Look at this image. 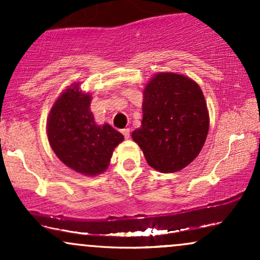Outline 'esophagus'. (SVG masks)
I'll list each match as a JSON object with an SVG mask.
<instances>
[{
	"label": "esophagus",
	"instance_id": "obj_1",
	"mask_svg": "<svg viewBox=\"0 0 260 260\" xmlns=\"http://www.w3.org/2000/svg\"><path fill=\"white\" fill-rule=\"evenodd\" d=\"M121 132H122V134H123L124 138H126V139L129 138V136H131V129H129V128H124V129H122Z\"/></svg>",
	"mask_w": 260,
	"mask_h": 260
}]
</instances>
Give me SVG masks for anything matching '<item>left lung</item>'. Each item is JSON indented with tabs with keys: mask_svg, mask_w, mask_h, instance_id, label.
<instances>
[{
	"mask_svg": "<svg viewBox=\"0 0 260 260\" xmlns=\"http://www.w3.org/2000/svg\"><path fill=\"white\" fill-rule=\"evenodd\" d=\"M209 131L204 95L192 79L159 73L144 89L142 127L132 138L149 166L164 172L180 171L201 153Z\"/></svg>",
	"mask_w": 260,
	"mask_h": 260,
	"instance_id": "obj_1",
	"label": "left lung"
}]
</instances>
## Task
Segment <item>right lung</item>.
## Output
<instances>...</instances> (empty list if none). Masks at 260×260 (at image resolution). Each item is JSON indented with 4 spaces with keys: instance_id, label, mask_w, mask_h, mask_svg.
Instances as JSON below:
<instances>
[{
    "instance_id": "obj_1",
    "label": "right lung",
    "mask_w": 260,
    "mask_h": 260,
    "mask_svg": "<svg viewBox=\"0 0 260 260\" xmlns=\"http://www.w3.org/2000/svg\"><path fill=\"white\" fill-rule=\"evenodd\" d=\"M91 98L78 84L58 98L47 121L50 145L64 165L79 174L95 176L109 166L113 149L123 136L105 123H95L90 111Z\"/></svg>"
}]
</instances>
